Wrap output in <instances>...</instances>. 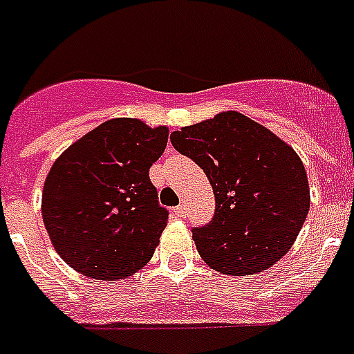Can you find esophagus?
Segmentation results:
<instances>
[{"label": "esophagus", "mask_w": 354, "mask_h": 354, "mask_svg": "<svg viewBox=\"0 0 354 354\" xmlns=\"http://www.w3.org/2000/svg\"><path fill=\"white\" fill-rule=\"evenodd\" d=\"M172 213L176 216H180V218H183V216H185V205L180 204L176 205V207H172Z\"/></svg>", "instance_id": "34e87169"}]
</instances>
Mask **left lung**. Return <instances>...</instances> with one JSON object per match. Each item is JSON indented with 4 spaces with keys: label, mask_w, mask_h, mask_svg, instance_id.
<instances>
[{
    "label": "left lung",
    "mask_w": 354,
    "mask_h": 354,
    "mask_svg": "<svg viewBox=\"0 0 354 354\" xmlns=\"http://www.w3.org/2000/svg\"><path fill=\"white\" fill-rule=\"evenodd\" d=\"M172 147L205 172L215 193L209 224L193 227L200 257L221 274H257L292 248L310 207L299 156L239 112L171 133Z\"/></svg>",
    "instance_id": "obj_1"
}]
</instances>
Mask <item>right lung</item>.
Instances as JSON below:
<instances>
[{
    "instance_id": "add662e5",
    "label": "right lung",
    "mask_w": 354,
    "mask_h": 354,
    "mask_svg": "<svg viewBox=\"0 0 354 354\" xmlns=\"http://www.w3.org/2000/svg\"><path fill=\"white\" fill-rule=\"evenodd\" d=\"M169 130L110 119L73 143L47 174L41 215L58 255L93 279H122L149 263L169 211L150 167Z\"/></svg>"
}]
</instances>
